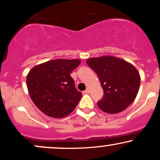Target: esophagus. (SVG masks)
<instances>
[{
	"label": "esophagus",
	"mask_w": 160,
	"mask_h": 160,
	"mask_svg": "<svg viewBox=\"0 0 160 160\" xmlns=\"http://www.w3.org/2000/svg\"><path fill=\"white\" fill-rule=\"evenodd\" d=\"M83 93H84V94H88V93H89V89H86L85 91H83Z\"/></svg>",
	"instance_id": "34e87169"
}]
</instances>
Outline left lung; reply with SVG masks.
<instances>
[{
  "mask_svg": "<svg viewBox=\"0 0 160 160\" xmlns=\"http://www.w3.org/2000/svg\"><path fill=\"white\" fill-rule=\"evenodd\" d=\"M96 73L104 91L98 106L108 113L124 111L134 102L140 87L141 78L132 64L117 57L104 56L86 60Z\"/></svg>",
  "mask_w": 160,
  "mask_h": 160,
  "instance_id": "left-lung-1",
  "label": "left lung"
}]
</instances>
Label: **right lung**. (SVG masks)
I'll list each match as a JSON object with an SVG mask.
<instances>
[{
    "label": "right lung",
    "mask_w": 160,
    "mask_h": 160,
    "mask_svg": "<svg viewBox=\"0 0 160 160\" xmlns=\"http://www.w3.org/2000/svg\"><path fill=\"white\" fill-rule=\"evenodd\" d=\"M80 59L51 60L35 66L27 75L29 95L46 115L62 118L71 113L82 98L75 88L71 74L80 64Z\"/></svg>",
    "instance_id": "1"
}]
</instances>
